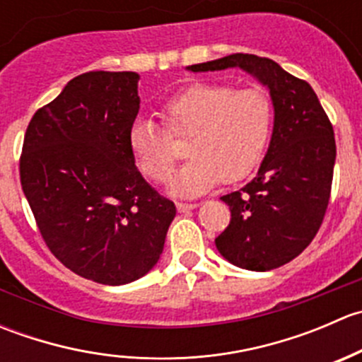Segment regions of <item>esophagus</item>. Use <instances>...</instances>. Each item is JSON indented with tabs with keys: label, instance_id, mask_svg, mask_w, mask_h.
<instances>
[{
	"label": "esophagus",
	"instance_id": "esophagus-1",
	"mask_svg": "<svg viewBox=\"0 0 362 362\" xmlns=\"http://www.w3.org/2000/svg\"><path fill=\"white\" fill-rule=\"evenodd\" d=\"M198 206V203H184V202H177V210L180 214H185V211H191Z\"/></svg>",
	"mask_w": 362,
	"mask_h": 362
}]
</instances>
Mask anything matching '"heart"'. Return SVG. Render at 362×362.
Masks as SVG:
<instances>
[{
  "label": "heart",
  "instance_id": "obj_1",
  "mask_svg": "<svg viewBox=\"0 0 362 362\" xmlns=\"http://www.w3.org/2000/svg\"><path fill=\"white\" fill-rule=\"evenodd\" d=\"M164 131L147 119L129 129V148L148 180L164 184L178 154L170 138L187 140V164L173 180L177 194L192 196L218 180L235 184L255 170L269 144L275 108L262 89L199 82L173 94L159 110Z\"/></svg>",
  "mask_w": 362,
  "mask_h": 362
}]
</instances>
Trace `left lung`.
Returning <instances> with one entry per match:
<instances>
[{"instance_id": "obj_1", "label": "left lung", "mask_w": 362, "mask_h": 362, "mask_svg": "<svg viewBox=\"0 0 362 362\" xmlns=\"http://www.w3.org/2000/svg\"><path fill=\"white\" fill-rule=\"evenodd\" d=\"M233 66L269 87L275 127L257 177L221 198L228 203L231 218L215 245L235 266L268 272L298 257L322 226L337 141L333 124L310 83L268 57L231 54L189 69L215 71Z\"/></svg>"}]
</instances>
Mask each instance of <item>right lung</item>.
<instances>
[{"label": "right lung", "instance_id": "1", "mask_svg": "<svg viewBox=\"0 0 362 362\" xmlns=\"http://www.w3.org/2000/svg\"><path fill=\"white\" fill-rule=\"evenodd\" d=\"M138 73L89 71L36 110L21 185L49 250L105 286L144 276L163 254L177 208L145 182L129 148Z\"/></svg>", "mask_w": 362, "mask_h": 362}]
</instances>
